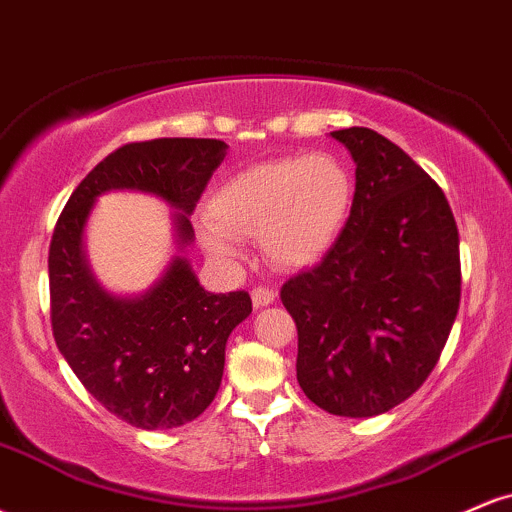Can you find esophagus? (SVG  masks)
<instances>
[{"label":"esophagus","instance_id":"esophagus-1","mask_svg":"<svg viewBox=\"0 0 512 512\" xmlns=\"http://www.w3.org/2000/svg\"><path fill=\"white\" fill-rule=\"evenodd\" d=\"M274 298H276V293L272 289H267V286H257V289H252V303H255V308L272 305Z\"/></svg>","mask_w":512,"mask_h":512}]
</instances>
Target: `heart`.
<instances>
[{
	"label": "heart",
	"mask_w": 512,
	"mask_h": 512,
	"mask_svg": "<svg viewBox=\"0 0 512 512\" xmlns=\"http://www.w3.org/2000/svg\"><path fill=\"white\" fill-rule=\"evenodd\" d=\"M354 202V178L334 154L267 161L223 180L197 228L211 260H238V240H260L262 255L279 269H303L332 250Z\"/></svg>",
	"instance_id": "1"
}]
</instances>
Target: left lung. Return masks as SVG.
Masks as SVG:
<instances>
[{"label": "left lung", "mask_w": 512, "mask_h": 512, "mask_svg": "<svg viewBox=\"0 0 512 512\" xmlns=\"http://www.w3.org/2000/svg\"><path fill=\"white\" fill-rule=\"evenodd\" d=\"M356 163L342 236L281 303L298 327L296 378L337 416L366 419L414 395L460 308V236L443 190L368 127L332 132Z\"/></svg>", "instance_id": "1"}]
</instances>
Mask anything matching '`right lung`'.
I'll return each instance as SVG.
<instances>
[{"label": "right lung", "mask_w": 512, "mask_h": 512, "mask_svg": "<svg viewBox=\"0 0 512 512\" xmlns=\"http://www.w3.org/2000/svg\"><path fill=\"white\" fill-rule=\"evenodd\" d=\"M226 151L219 139L122 146L79 182L52 233L57 349L110 414L144 431L187 424L214 402L228 337L252 313L248 293L207 291L185 257L195 240L190 214ZM117 189L146 191L174 209V257L149 290L132 297L104 289L83 243L97 197Z\"/></svg>", "instance_id": "add662e5"}]
</instances>
